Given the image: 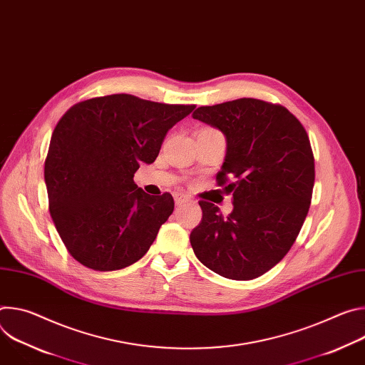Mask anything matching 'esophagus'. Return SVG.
<instances>
[{"label":"esophagus","instance_id":"esophagus-1","mask_svg":"<svg viewBox=\"0 0 365 365\" xmlns=\"http://www.w3.org/2000/svg\"><path fill=\"white\" fill-rule=\"evenodd\" d=\"M173 197H175V202H176V205H183V203H187V202H190V197H189L187 195H185V193H179V192H175V193H173Z\"/></svg>","mask_w":365,"mask_h":365}]
</instances>
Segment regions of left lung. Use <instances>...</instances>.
I'll return each mask as SVG.
<instances>
[{
	"mask_svg": "<svg viewBox=\"0 0 365 365\" xmlns=\"http://www.w3.org/2000/svg\"><path fill=\"white\" fill-rule=\"evenodd\" d=\"M192 117L227 138L217 182L234 203L224 217L214 203L199 202L202 221L190 232L195 255L227 279L263 276L289 252L309 211L315 159L307 133L284 107L254 98L199 107Z\"/></svg>",
	"mask_w": 365,
	"mask_h": 365,
	"instance_id": "1",
	"label": "left lung"
}]
</instances>
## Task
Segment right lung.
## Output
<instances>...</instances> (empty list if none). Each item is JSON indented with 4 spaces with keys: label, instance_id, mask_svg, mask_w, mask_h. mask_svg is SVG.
Returning <instances> with one entry per match:
<instances>
[{
    "label": "right lung",
    "instance_id": "add662e5",
    "mask_svg": "<svg viewBox=\"0 0 365 365\" xmlns=\"http://www.w3.org/2000/svg\"><path fill=\"white\" fill-rule=\"evenodd\" d=\"M193 110L115 93L78 102L59 120L44 182L51 220L76 262L114 272L148 251L175 202L168 192L147 195L133 178Z\"/></svg>",
    "mask_w": 365,
    "mask_h": 365
}]
</instances>
